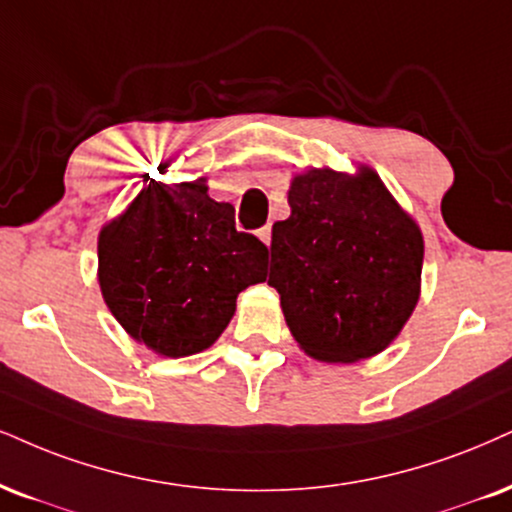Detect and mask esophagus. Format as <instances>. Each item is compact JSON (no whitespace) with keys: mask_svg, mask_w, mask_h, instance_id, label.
<instances>
[{"mask_svg":"<svg viewBox=\"0 0 512 512\" xmlns=\"http://www.w3.org/2000/svg\"><path fill=\"white\" fill-rule=\"evenodd\" d=\"M258 237H261L263 244L270 246V239H273V225H263L261 230H258Z\"/></svg>","mask_w":512,"mask_h":512,"instance_id":"esophagus-1","label":"esophagus"}]
</instances>
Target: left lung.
<instances>
[{"label":"left lung","mask_w":512,"mask_h":512,"mask_svg":"<svg viewBox=\"0 0 512 512\" xmlns=\"http://www.w3.org/2000/svg\"><path fill=\"white\" fill-rule=\"evenodd\" d=\"M273 225L268 285L308 356L353 363L389 346L420 296L422 235L372 173L296 175Z\"/></svg>","instance_id":"left-lung-1"}]
</instances>
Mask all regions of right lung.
<instances>
[{
    "label": "right lung",
    "instance_id": "right-lung-1",
    "mask_svg": "<svg viewBox=\"0 0 512 512\" xmlns=\"http://www.w3.org/2000/svg\"><path fill=\"white\" fill-rule=\"evenodd\" d=\"M268 246L237 232L235 208L206 180L151 182L99 235L106 306L137 342L168 358L211 346L235 315L237 294L266 280Z\"/></svg>",
    "mask_w": 512,
    "mask_h": 512
}]
</instances>
